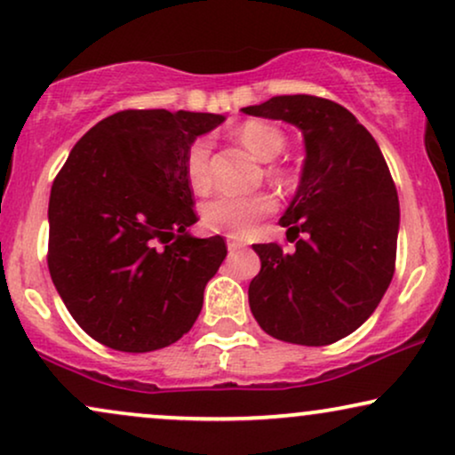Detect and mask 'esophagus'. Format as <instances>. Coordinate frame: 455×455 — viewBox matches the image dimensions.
I'll use <instances>...</instances> for the list:
<instances>
[{
  "mask_svg": "<svg viewBox=\"0 0 455 455\" xmlns=\"http://www.w3.org/2000/svg\"><path fill=\"white\" fill-rule=\"evenodd\" d=\"M244 243L243 240H238V238H228V249H229V253H234V251H240V249H244Z\"/></svg>",
  "mask_w": 455,
  "mask_h": 455,
  "instance_id": "1",
  "label": "esophagus"
}]
</instances>
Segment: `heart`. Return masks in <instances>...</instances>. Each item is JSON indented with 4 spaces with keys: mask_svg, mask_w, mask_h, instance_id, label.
<instances>
[{
    "mask_svg": "<svg viewBox=\"0 0 455 455\" xmlns=\"http://www.w3.org/2000/svg\"><path fill=\"white\" fill-rule=\"evenodd\" d=\"M236 139L251 149L257 158L270 162L266 168L267 177L274 183H284L289 179L287 168L274 164L287 148V137L284 132L270 122L251 120L236 128ZM185 177L194 192L204 194L211 189V141L209 139H196L185 154ZM276 206L272 194L255 192V194H221L202 206V223L217 234H228V236H244L261 217L270 215Z\"/></svg>",
    "mask_w": 455,
    "mask_h": 455,
    "instance_id": "obj_1",
    "label": "heart"
}]
</instances>
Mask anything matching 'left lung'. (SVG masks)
I'll return each instance as SVG.
<instances>
[{"label":"left lung","mask_w":455,"mask_h":455,"mask_svg":"<svg viewBox=\"0 0 455 455\" xmlns=\"http://www.w3.org/2000/svg\"><path fill=\"white\" fill-rule=\"evenodd\" d=\"M243 111L289 122L306 143L299 188L280 217L295 251L253 244L261 270L251 312L276 339L333 344L371 316L395 274L399 196L388 164L371 132L329 99L284 94Z\"/></svg>","instance_id":"left-lung-1"}]
</instances>
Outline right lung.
Listing matches in <instances>:
<instances>
[{
    "instance_id": "obj_1",
    "label": "right lung",
    "mask_w": 455,
    "mask_h": 455,
    "mask_svg": "<svg viewBox=\"0 0 455 455\" xmlns=\"http://www.w3.org/2000/svg\"><path fill=\"white\" fill-rule=\"evenodd\" d=\"M223 120L117 111L84 134L56 175L48 270L76 323L103 346L160 350L198 318L228 246L188 232L198 217L185 154Z\"/></svg>"
}]
</instances>
